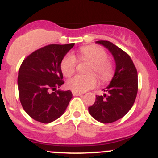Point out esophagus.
<instances>
[{
  "label": "esophagus",
  "instance_id": "obj_1",
  "mask_svg": "<svg viewBox=\"0 0 158 158\" xmlns=\"http://www.w3.org/2000/svg\"><path fill=\"white\" fill-rule=\"evenodd\" d=\"M72 94H73V96H81L82 93H77V92L73 91V92H72Z\"/></svg>",
  "mask_w": 158,
  "mask_h": 158
}]
</instances>
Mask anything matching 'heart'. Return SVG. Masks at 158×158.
Masks as SVG:
<instances>
[{
    "label": "heart",
    "mask_w": 158,
    "mask_h": 158,
    "mask_svg": "<svg viewBox=\"0 0 158 158\" xmlns=\"http://www.w3.org/2000/svg\"><path fill=\"white\" fill-rule=\"evenodd\" d=\"M78 59L90 62L89 75H75L66 81V87L77 93H84L93 89L96 85V77L101 81L108 80L112 75L113 65L107 59L104 49L97 46H85L78 50ZM77 61L74 55L65 54L60 63V69L65 77H69L76 70Z\"/></svg>",
    "instance_id": "obj_1"
}]
</instances>
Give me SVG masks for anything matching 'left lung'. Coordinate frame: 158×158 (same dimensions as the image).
<instances>
[{
	"instance_id": "obj_1",
	"label": "left lung",
	"mask_w": 158,
	"mask_h": 158,
	"mask_svg": "<svg viewBox=\"0 0 158 158\" xmlns=\"http://www.w3.org/2000/svg\"><path fill=\"white\" fill-rule=\"evenodd\" d=\"M96 43L111 51L116 68L111 83L104 90L107 93L96 96V101L89 107V111L99 122L110 123L123 118L133 106L138 93V72L129 54L122 49L106 40Z\"/></svg>"
}]
</instances>
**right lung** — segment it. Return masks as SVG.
<instances>
[{"instance_id": "obj_1", "label": "right lung", "mask_w": 158, "mask_h": 158, "mask_svg": "<svg viewBox=\"0 0 158 158\" xmlns=\"http://www.w3.org/2000/svg\"><path fill=\"white\" fill-rule=\"evenodd\" d=\"M74 46L50 44L24 58L18 74L21 105L27 115L43 123L54 121L65 112L72 93L56 90L64 84L61 61Z\"/></svg>"}]
</instances>
